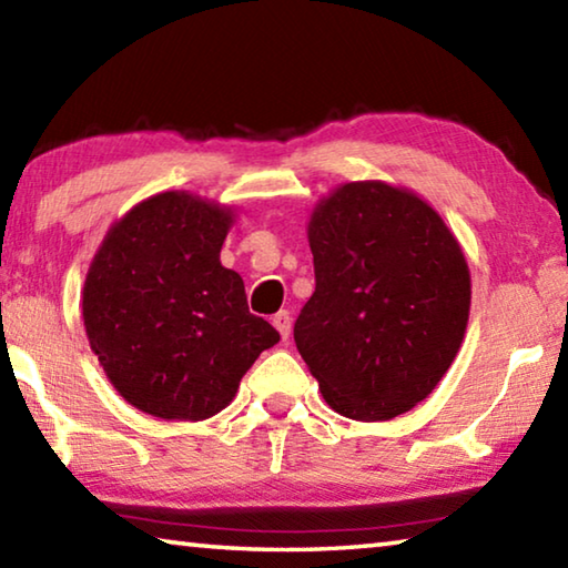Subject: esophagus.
<instances>
[{"label":"esophagus","mask_w":568,"mask_h":568,"mask_svg":"<svg viewBox=\"0 0 568 568\" xmlns=\"http://www.w3.org/2000/svg\"><path fill=\"white\" fill-rule=\"evenodd\" d=\"M273 325L277 328V333H281V338L287 341V338H291V331H293V315L287 311H277L273 315Z\"/></svg>","instance_id":"34e87169"}]
</instances>
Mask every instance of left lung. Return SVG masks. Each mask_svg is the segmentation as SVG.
I'll return each mask as SVG.
<instances>
[{"mask_svg": "<svg viewBox=\"0 0 568 568\" xmlns=\"http://www.w3.org/2000/svg\"><path fill=\"white\" fill-rule=\"evenodd\" d=\"M315 293L295 345L328 406L353 420L410 410L464 341L470 275L458 240L416 192L345 182L307 223Z\"/></svg>", "mask_w": 568, "mask_h": 568, "instance_id": "1", "label": "left lung"}]
</instances>
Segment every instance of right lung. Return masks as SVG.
I'll list each match as a JSON object with an SVG mask.
<instances>
[{
  "label": "right lung",
  "mask_w": 568,
  "mask_h": 568,
  "mask_svg": "<svg viewBox=\"0 0 568 568\" xmlns=\"http://www.w3.org/2000/svg\"><path fill=\"white\" fill-rule=\"evenodd\" d=\"M233 210L160 192L104 235L82 291L90 348L130 406L203 420L235 398L257 355L281 341L247 311L243 277L220 263Z\"/></svg>",
  "instance_id": "obj_1"
}]
</instances>
